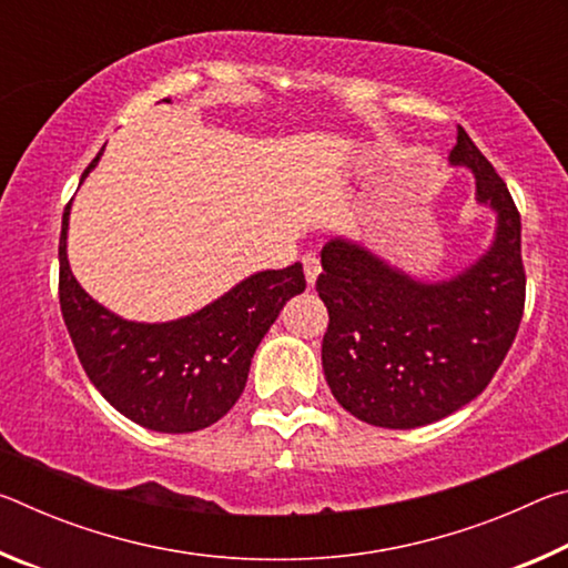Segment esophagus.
Wrapping results in <instances>:
<instances>
[{
  "mask_svg": "<svg viewBox=\"0 0 568 568\" xmlns=\"http://www.w3.org/2000/svg\"><path fill=\"white\" fill-rule=\"evenodd\" d=\"M303 267H305L307 285H315V281H318V275H321V257L315 253H305L303 255Z\"/></svg>",
  "mask_w": 568,
  "mask_h": 568,
  "instance_id": "obj_1",
  "label": "esophagus"
}]
</instances>
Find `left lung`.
Here are the masks:
<instances>
[{"mask_svg":"<svg viewBox=\"0 0 568 568\" xmlns=\"http://www.w3.org/2000/svg\"><path fill=\"white\" fill-rule=\"evenodd\" d=\"M448 162L474 172L476 203L496 215L491 245L464 271L420 281L348 237L321 253L325 381L371 426L418 428L464 408L494 378L521 323V215L511 192L464 128Z\"/></svg>","mask_w":568,"mask_h":568,"instance_id":"left-lung-1","label":"left lung"}]
</instances>
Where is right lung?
Returning a JSON list of instances; mask_svg holds the SVG:
<instances>
[{"label":"right lung","instance_id":"add662e5","mask_svg":"<svg viewBox=\"0 0 568 568\" xmlns=\"http://www.w3.org/2000/svg\"><path fill=\"white\" fill-rule=\"evenodd\" d=\"M100 158L102 152L82 172L80 185ZM70 205L60 235V305L92 386L124 418L160 434L213 426L243 393L255 348L283 305L305 291L303 265L247 275L217 301L178 321H128L94 301L72 275L67 261Z\"/></svg>","mask_w":568,"mask_h":568}]
</instances>
